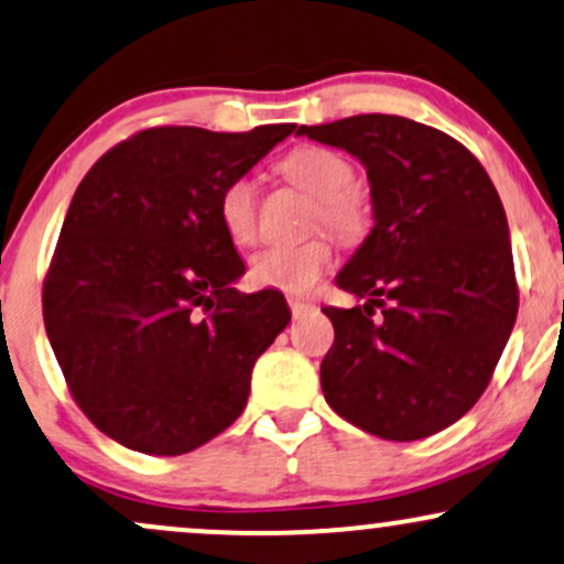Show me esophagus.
<instances>
[{"label":"esophagus","mask_w":564,"mask_h":564,"mask_svg":"<svg viewBox=\"0 0 564 564\" xmlns=\"http://www.w3.org/2000/svg\"><path fill=\"white\" fill-rule=\"evenodd\" d=\"M289 307L294 317H304V315H310V312H315V304L304 302V300H289Z\"/></svg>","instance_id":"1"}]
</instances>
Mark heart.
I'll list each match as a JSON object with an SVG mask.
<instances>
[{
    "label": "heart",
    "instance_id": "b5f03b06",
    "mask_svg": "<svg viewBox=\"0 0 564 564\" xmlns=\"http://www.w3.org/2000/svg\"><path fill=\"white\" fill-rule=\"evenodd\" d=\"M281 173L317 199V223L334 230L338 239L357 241L368 230L370 209L355 188V165L325 147H300L281 162ZM223 230L230 241L257 239V192L249 178L230 181L217 199ZM334 262L330 241L317 236L296 247H268L252 257L249 278L257 286L307 294Z\"/></svg>",
    "mask_w": 564,
    "mask_h": 564
}]
</instances>
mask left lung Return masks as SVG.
I'll list each match as a JSON object with an SVG mask.
<instances>
[{
  "label": "left lung",
  "mask_w": 564,
  "mask_h": 564,
  "mask_svg": "<svg viewBox=\"0 0 564 564\" xmlns=\"http://www.w3.org/2000/svg\"><path fill=\"white\" fill-rule=\"evenodd\" d=\"M368 171L372 228L336 286L362 307L323 312L325 402L386 441L449 429L478 402L518 317L510 226L480 162L399 115L300 126ZM379 315H375V310Z\"/></svg>",
  "instance_id": "1"
}]
</instances>
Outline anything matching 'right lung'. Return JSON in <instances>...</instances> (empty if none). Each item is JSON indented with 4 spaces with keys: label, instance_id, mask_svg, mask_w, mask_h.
I'll use <instances>...</instances> for the list:
<instances>
[{
    "label": "right lung",
    "instance_id": "right-lung-1",
    "mask_svg": "<svg viewBox=\"0 0 564 564\" xmlns=\"http://www.w3.org/2000/svg\"><path fill=\"white\" fill-rule=\"evenodd\" d=\"M294 128H149L73 194L44 281L46 336L86 417L128 449L186 454L247 406L291 310L275 289H234L247 268L217 199Z\"/></svg>",
    "mask_w": 564,
    "mask_h": 564
}]
</instances>
